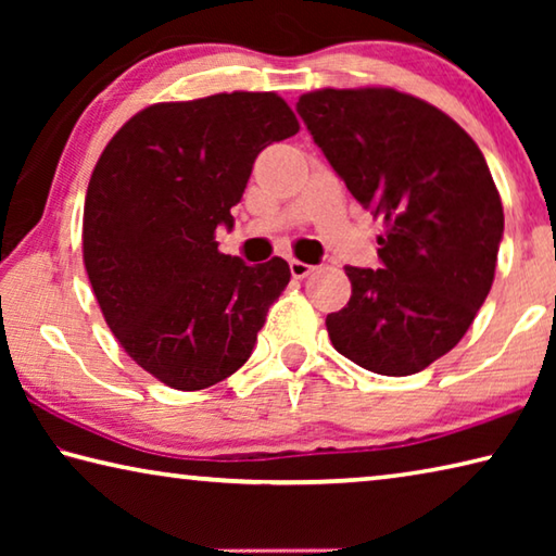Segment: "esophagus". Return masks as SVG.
<instances>
[{"label": "esophagus", "mask_w": 556, "mask_h": 556, "mask_svg": "<svg viewBox=\"0 0 556 556\" xmlns=\"http://www.w3.org/2000/svg\"><path fill=\"white\" fill-rule=\"evenodd\" d=\"M289 269H291V277H294V279H304L314 271L312 265H306V262H301V260H291Z\"/></svg>", "instance_id": "1"}]
</instances>
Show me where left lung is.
I'll return each instance as SVG.
<instances>
[{
	"label": "left lung",
	"mask_w": 556,
	"mask_h": 556,
	"mask_svg": "<svg viewBox=\"0 0 556 556\" xmlns=\"http://www.w3.org/2000/svg\"><path fill=\"white\" fill-rule=\"evenodd\" d=\"M296 112L353 199L384 220L380 269L345 267L353 294L326 316L361 368L414 375L454 348L493 287L503 203L481 149L429 102L392 88H324Z\"/></svg>",
	"instance_id": "obj_1"
}]
</instances>
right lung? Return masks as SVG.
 <instances>
[{
    "instance_id": "1",
    "label": "right lung",
    "mask_w": 556,
    "mask_h": 556,
    "mask_svg": "<svg viewBox=\"0 0 556 556\" xmlns=\"http://www.w3.org/2000/svg\"><path fill=\"white\" fill-rule=\"evenodd\" d=\"M299 131L277 92L156 102L92 168L83 262L102 316L139 368L174 390L211 388L252 355L289 265L218 252L257 154Z\"/></svg>"
}]
</instances>
